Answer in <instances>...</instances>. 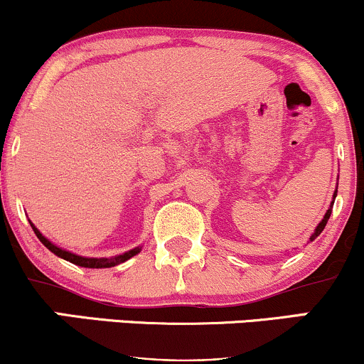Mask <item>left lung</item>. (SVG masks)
Instances as JSON below:
<instances>
[{"label":"left lung","instance_id":"left-lung-1","mask_svg":"<svg viewBox=\"0 0 364 364\" xmlns=\"http://www.w3.org/2000/svg\"><path fill=\"white\" fill-rule=\"evenodd\" d=\"M336 195H337V191H336V193H333V198H336ZM332 205H333V202H332ZM332 205H330V208H328V210H327V214H325V217H323V219H321V223H320L318 225H316L315 232H313V235H311V237H310V241H313V240H315V237H316V236H318L321 231H323V228H325V225H327V220H328V217H330V214H332Z\"/></svg>","mask_w":364,"mask_h":364}]
</instances>
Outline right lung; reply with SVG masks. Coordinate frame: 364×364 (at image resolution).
<instances>
[{
    "label": "right lung",
    "instance_id": "obj_1",
    "mask_svg": "<svg viewBox=\"0 0 364 364\" xmlns=\"http://www.w3.org/2000/svg\"><path fill=\"white\" fill-rule=\"evenodd\" d=\"M31 225H32V229H34L36 236L39 237L41 243H43L46 248L51 250V252L54 255H58V257H60V258H65L66 262H72V263H75V265H78V267H87V269H102V267H114V265H118V263L127 262L128 258L135 257V255L140 252V248H135V250H132V252H128V253H124V255H119V257H114V258H85V257H78V255L70 253V252H66V250H61V248H58V246H54L51 241L46 240V237L41 235L39 229H37L34 224L31 223Z\"/></svg>",
    "mask_w": 364,
    "mask_h": 364
}]
</instances>
